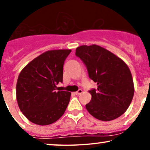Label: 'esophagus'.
<instances>
[{
  "instance_id": "obj_1",
  "label": "esophagus",
  "mask_w": 150,
  "mask_h": 150,
  "mask_svg": "<svg viewBox=\"0 0 150 150\" xmlns=\"http://www.w3.org/2000/svg\"><path fill=\"white\" fill-rule=\"evenodd\" d=\"M74 93H75V94H76V95H78V94H82V89H79L78 91H77V92H74Z\"/></svg>"
}]
</instances>
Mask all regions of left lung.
<instances>
[{
	"label": "left lung",
	"mask_w": 150,
	"mask_h": 150,
	"mask_svg": "<svg viewBox=\"0 0 150 150\" xmlns=\"http://www.w3.org/2000/svg\"><path fill=\"white\" fill-rule=\"evenodd\" d=\"M75 55L86 65L89 77L97 85V90L89 91L92 99L85 106L88 112L103 121L114 120L123 115L135 92L131 72L126 63L96 44L79 46Z\"/></svg>",
	"instance_id": "left-lung-1"
}]
</instances>
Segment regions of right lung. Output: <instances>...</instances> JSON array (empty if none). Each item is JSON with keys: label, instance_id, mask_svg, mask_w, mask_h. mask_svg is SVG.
Here are the masks:
<instances>
[{"label": "right lung", "instance_id": "right-lung-1", "mask_svg": "<svg viewBox=\"0 0 150 150\" xmlns=\"http://www.w3.org/2000/svg\"><path fill=\"white\" fill-rule=\"evenodd\" d=\"M70 49L50 50L30 61L19 74L16 98L19 108L32 123L47 125L59 119L71 93L56 92L63 82V68Z\"/></svg>", "mask_w": 150, "mask_h": 150}]
</instances>
